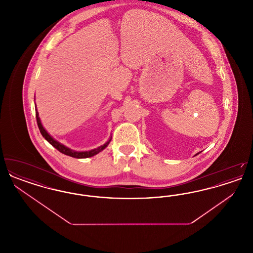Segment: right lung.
<instances>
[{
  "label": "right lung",
  "instance_id": "right-lung-1",
  "mask_svg": "<svg viewBox=\"0 0 253 253\" xmlns=\"http://www.w3.org/2000/svg\"><path fill=\"white\" fill-rule=\"evenodd\" d=\"M36 119L37 123H38V127L40 129V132L42 134V136L48 141L50 144L52 145L53 147H55L58 151H60V153L66 155V156H69V157H75V158H87V157H94L96 154H98L99 152H101L102 150H104L107 146H108L110 141H111V138L109 139L108 141L105 143V144L101 145L100 147L94 149V150H91V151H86V152H76V151H73L71 149H69L68 147L64 146V145L61 144L60 142H58L57 140H55L48 132L45 131V129L43 128L41 120L39 118V113L37 111L36 107Z\"/></svg>",
  "mask_w": 253,
  "mask_h": 253
}]
</instances>
